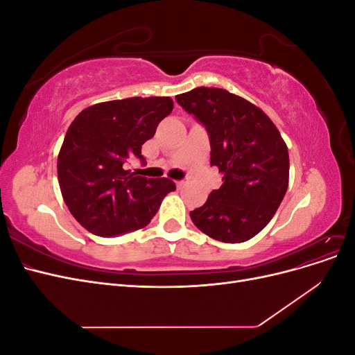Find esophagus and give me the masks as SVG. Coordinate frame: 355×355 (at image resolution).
<instances>
[{
    "instance_id": "1",
    "label": "esophagus",
    "mask_w": 355,
    "mask_h": 355,
    "mask_svg": "<svg viewBox=\"0 0 355 355\" xmlns=\"http://www.w3.org/2000/svg\"><path fill=\"white\" fill-rule=\"evenodd\" d=\"M185 185H187V182H185V180H178V182H176V187H178L179 189H180V188H184Z\"/></svg>"
}]
</instances>
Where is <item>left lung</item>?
I'll use <instances>...</instances> for the list:
<instances>
[{"mask_svg":"<svg viewBox=\"0 0 355 355\" xmlns=\"http://www.w3.org/2000/svg\"><path fill=\"white\" fill-rule=\"evenodd\" d=\"M176 101L206 125L211 166L223 180L189 213L192 222L222 243L253 239L270 223L288 187V151L280 132L261 108L225 89L197 87Z\"/></svg>","mask_w":355,"mask_h":355,"instance_id":"left-lung-1","label":"left lung"}]
</instances>
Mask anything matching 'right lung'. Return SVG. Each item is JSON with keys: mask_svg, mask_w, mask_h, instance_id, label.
Returning <instances> with one entry per match:
<instances>
[{"mask_svg": "<svg viewBox=\"0 0 355 355\" xmlns=\"http://www.w3.org/2000/svg\"><path fill=\"white\" fill-rule=\"evenodd\" d=\"M173 111L168 96L94 103L71 123L58 155L63 201L83 228L101 237L141 230L175 191L173 180L128 170Z\"/></svg>", "mask_w": 355, "mask_h": 355, "instance_id": "right-lung-1", "label": "right lung"}]
</instances>
